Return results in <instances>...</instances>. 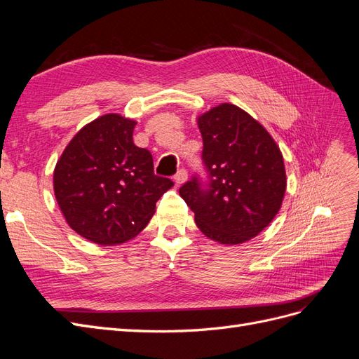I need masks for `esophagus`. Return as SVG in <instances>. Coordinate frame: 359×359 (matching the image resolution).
<instances>
[{
    "mask_svg": "<svg viewBox=\"0 0 359 359\" xmlns=\"http://www.w3.org/2000/svg\"><path fill=\"white\" fill-rule=\"evenodd\" d=\"M187 178H189V173H187V170L186 169H180L178 172H177V175L173 177V180H175V184L177 186H181V184H184L187 181Z\"/></svg>",
    "mask_w": 359,
    "mask_h": 359,
    "instance_id": "1",
    "label": "esophagus"
}]
</instances>
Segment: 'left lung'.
Returning a JSON list of instances; mask_svg holds the SVG:
<instances>
[{
  "mask_svg": "<svg viewBox=\"0 0 359 359\" xmlns=\"http://www.w3.org/2000/svg\"><path fill=\"white\" fill-rule=\"evenodd\" d=\"M202 158L210 187L198 178L180 189L201 232L224 245L252 240L273 222L283 203V154L268 130L232 103L198 116Z\"/></svg>",
  "mask_w": 359,
  "mask_h": 359,
  "instance_id": "1",
  "label": "left lung"
}]
</instances>
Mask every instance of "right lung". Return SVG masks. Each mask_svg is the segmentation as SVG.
Returning <instances> with one entry per match:
<instances>
[{
	"label": "right lung",
	"instance_id": "1",
	"mask_svg": "<svg viewBox=\"0 0 359 359\" xmlns=\"http://www.w3.org/2000/svg\"><path fill=\"white\" fill-rule=\"evenodd\" d=\"M136 121L106 114L83 126L53 170V193L72 229L99 245L135 238L173 182L154 175L153 156L133 144Z\"/></svg>",
	"mask_w": 359,
	"mask_h": 359
}]
</instances>
